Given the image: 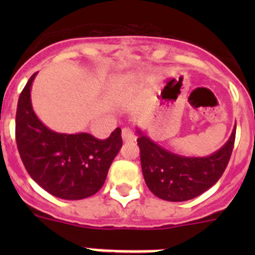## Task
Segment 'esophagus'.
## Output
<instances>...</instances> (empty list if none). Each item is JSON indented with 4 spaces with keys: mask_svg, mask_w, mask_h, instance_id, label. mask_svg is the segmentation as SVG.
<instances>
[{
    "mask_svg": "<svg viewBox=\"0 0 255 255\" xmlns=\"http://www.w3.org/2000/svg\"><path fill=\"white\" fill-rule=\"evenodd\" d=\"M121 136H123L124 141H134L135 140V134L130 128H124L121 131Z\"/></svg>",
    "mask_w": 255,
    "mask_h": 255,
    "instance_id": "esophagus-1",
    "label": "esophagus"
}]
</instances>
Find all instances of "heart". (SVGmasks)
I'll use <instances>...</instances> for the list:
<instances>
[{
    "label": "heart",
    "mask_w": 255,
    "mask_h": 255,
    "mask_svg": "<svg viewBox=\"0 0 255 255\" xmlns=\"http://www.w3.org/2000/svg\"><path fill=\"white\" fill-rule=\"evenodd\" d=\"M132 80H134V78H132V76L125 78L123 82L120 83V84L115 88L114 97L116 98V100H124V98L128 96V93H129V91H130V85H131Z\"/></svg>",
    "instance_id": "b5f03b06"
}]
</instances>
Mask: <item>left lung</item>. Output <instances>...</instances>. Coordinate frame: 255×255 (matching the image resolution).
I'll return each instance as SVG.
<instances>
[{
    "label": "left lung",
    "mask_w": 255,
    "mask_h": 255,
    "mask_svg": "<svg viewBox=\"0 0 255 255\" xmlns=\"http://www.w3.org/2000/svg\"><path fill=\"white\" fill-rule=\"evenodd\" d=\"M136 132L141 171L149 190L163 200L185 202L208 190L222 176L233 153L236 125L229 140L206 157L176 154L154 143L138 128Z\"/></svg>",
    "instance_id": "obj_1"
}]
</instances>
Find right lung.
I'll return each mask as SVG.
<instances>
[{
  "label": "right lung",
  "instance_id": "add662e5",
  "mask_svg": "<svg viewBox=\"0 0 255 255\" xmlns=\"http://www.w3.org/2000/svg\"><path fill=\"white\" fill-rule=\"evenodd\" d=\"M35 75L28 80L17 102L15 134L22 163L49 194L67 200L92 197L103 186L108 168L123 147L121 129L100 140L88 132L64 134L47 128L31 106Z\"/></svg>",
  "mask_w": 255,
  "mask_h": 255
}]
</instances>
